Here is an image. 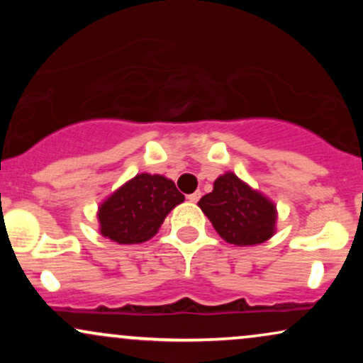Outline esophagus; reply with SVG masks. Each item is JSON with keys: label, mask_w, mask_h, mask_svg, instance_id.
Wrapping results in <instances>:
<instances>
[{"label": "esophagus", "mask_w": 363, "mask_h": 363, "mask_svg": "<svg viewBox=\"0 0 363 363\" xmlns=\"http://www.w3.org/2000/svg\"><path fill=\"white\" fill-rule=\"evenodd\" d=\"M199 198H201V191H196V193H193V194L187 196V199H189L191 203H196V201H198Z\"/></svg>", "instance_id": "34e87169"}]
</instances>
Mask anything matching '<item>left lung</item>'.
I'll return each mask as SVG.
<instances>
[{"instance_id":"obj_1","label":"left lung","mask_w":363,"mask_h":363,"mask_svg":"<svg viewBox=\"0 0 363 363\" xmlns=\"http://www.w3.org/2000/svg\"><path fill=\"white\" fill-rule=\"evenodd\" d=\"M198 206L228 244L257 245L277 234V205L234 172L216 177L213 191L203 196Z\"/></svg>"}]
</instances>
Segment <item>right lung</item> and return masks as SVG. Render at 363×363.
I'll return each mask as SVG.
<instances>
[{
  "mask_svg": "<svg viewBox=\"0 0 363 363\" xmlns=\"http://www.w3.org/2000/svg\"><path fill=\"white\" fill-rule=\"evenodd\" d=\"M182 201L184 194L174 181L160 174H136L99 205V232L118 244L147 242Z\"/></svg>",
  "mask_w": 363,
  "mask_h": 363,
  "instance_id": "1",
  "label": "right lung"
}]
</instances>
